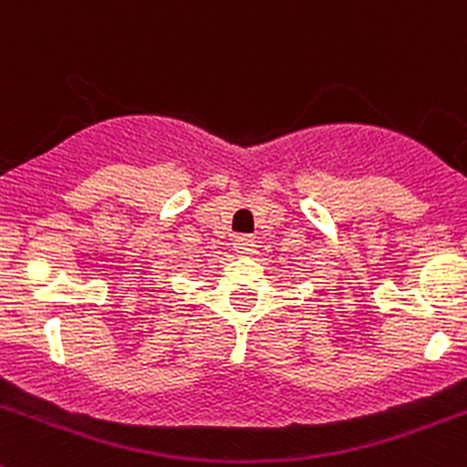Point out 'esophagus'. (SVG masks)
<instances>
[{
  "instance_id": "1",
  "label": "esophagus",
  "mask_w": 467,
  "mask_h": 467,
  "mask_svg": "<svg viewBox=\"0 0 467 467\" xmlns=\"http://www.w3.org/2000/svg\"><path fill=\"white\" fill-rule=\"evenodd\" d=\"M255 239L248 237V234H237V237L233 239V251L242 257L253 255V253H255Z\"/></svg>"
}]
</instances>
